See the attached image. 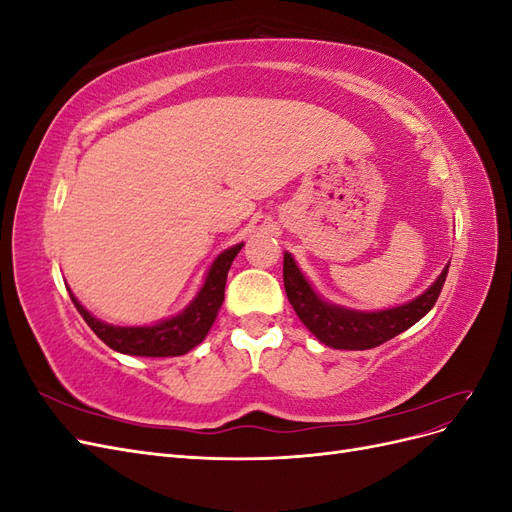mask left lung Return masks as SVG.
Instances as JSON below:
<instances>
[{
    "label": "left lung",
    "mask_w": 512,
    "mask_h": 512,
    "mask_svg": "<svg viewBox=\"0 0 512 512\" xmlns=\"http://www.w3.org/2000/svg\"><path fill=\"white\" fill-rule=\"evenodd\" d=\"M448 267L451 262L442 269L436 282L416 299L389 309L361 312V309L322 299L294 262L292 254L284 252V288L294 312L324 346L335 350H369L410 329L436 305Z\"/></svg>",
    "instance_id": "8db88e82"
}]
</instances>
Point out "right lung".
I'll return each instance as SVG.
<instances>
[{"label": "right lung", "instance_id": "obj_1", "mask_svg": "<svg viewBox=\"0 0 512 512\" xmlns=\"http://www.w3.org/2000/svg\"><path fill=\"white\" fill-rule=\"evenodd\" d=\"M241 247L243 243L232 245L211 262L203 286H200L196 297L177 316L158 320L156 324H145V327H117V324H106L94 314H89L70 288L68 292L74 307L79 309V314L89 324V329L108 348L132 356H181L203 342L209 329L213 327L215 318H218V312L224 303L226 275L232 260L241 252Z\"/></svg>", "mask_w": 512, "mask_h": 512}]
</instances>
